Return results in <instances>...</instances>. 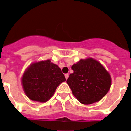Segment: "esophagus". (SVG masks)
Here are the masks:
<instances>
[{"label": "esophagus", "mask_w": 131, "mask_h": 131, "mask_svg": "<svg viewBox=\"0 0 131 131\" xmlns=\"http://www.w3.org/2000/svg\"><path fill=\"white\" fill-rule=\"evenodd\" d=\"M64 76H65L66 79H68V77H69V75H68V74H65V75H64Z\"/></svg>", "instance_id": "obj_1"}]
</instances>
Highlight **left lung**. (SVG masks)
Returning <instances> with one entry per match:
<instances>
[{
    "label": "left lung",
    "instance_id": "left-lung-1",
    "mask_svg": "<svg viewBox=\"0 0 131 131\" xmlns=\"http://www.w3.org/2000/svg\"><path fill=\"white\" fill-rule=\"evenodd\" d=\"M73 73L67 83L77 100L85 105L100 101L108 93L112 83L108 71L95 59H81L71 67Z\"/></svg>",
    "mask_w": 131,
    "mask_h": 131
}]
</instances>
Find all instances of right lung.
Masks as SVG:
<instances>
[{"label": "right lung", "mask_w": 131, "mask_h": 131, "mask_svg": "<svg viewBox=\"0 0 131 131\" xmlns=\"http://www.w3.org/2000/svg\"><path fill=\"white\" fill-rule=\"evenodd\" d=\"M66 78L61 70L51 60L36 61L25 70L21 83L26 95L33 101L46 102Z\"/></svg>", "instance_id": "1"}]
</instances>
